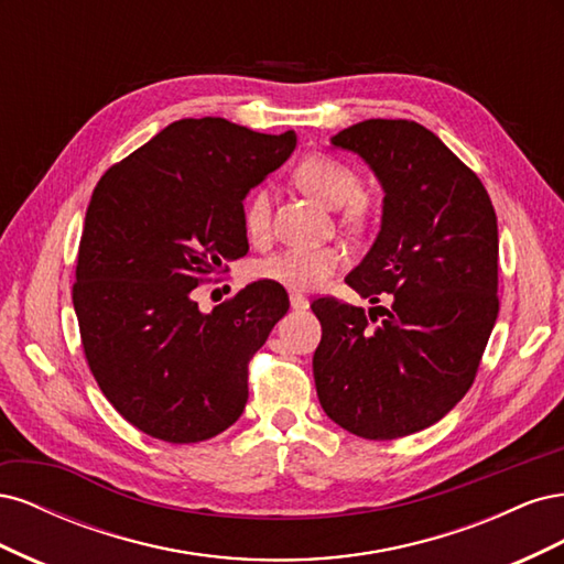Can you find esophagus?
Instances as JSON below:
<instances>
[{
	"mask_svg": "<svg viewBox=\"0 0 564 564\" xmlns=\"http://www.w3.org/2000/svg\"><path fill=\"white\" fill-rule=\"evenodd\" d=\"M289 301H292V308L294 311H305V308H308V299H305L303 294H292V296H289Z\"/></svg>",
	"mask_w": 564,
	"mask_h": 564,
	"instance_id": "1",
	"label": "esophagus"
}]
</instances>
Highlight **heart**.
I'll return each mask as SVG.
<instances>
[{
    "mask_svg": "<svg viewBox=\"0 0 564 564\" xmlns=\"http://www.w3.org/2000/svg\"><path fill=\"white\" fill-rule=\"evenodd\" d=\"M294 181L303 193L322 202L324 207H344V224L348 228L360 230L367 224V199L360 195V176L346 162L313 152L296 164ZM242 224L251 242L265 240L270 230L268 187L251 191L242 209ZM340 263H344V251L336 245L286 247L256 263L253 275L294 292H311L327 282Z\"/></svg>",
    "mask_w": 564,
    "mask_h": 564,
    "instance_id": "1",
    "label": "heart"
}]
</instances>
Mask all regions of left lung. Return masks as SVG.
Segmentation results:
<instances>
[{"instance_id":"8db88e82","label":"left lung","mask_w":564,"mask_h":564,"mask_svg":"<svg viewBox=\"0 0 564 564\" xmlns=\"http://www.w3.org/2000/svg\"><path fill=\"white\" fill-rule=\"evenodd\" d=\"M383 187L381 230L348 286L373 303L317 299V398L365 440L437 423L475 381L499 315V230L482 181L433 131L409 119H365L332 135ZM388 300V310L377 306ZM382 315L379 325L376 313Z\"/></svg>"}]
</instances>
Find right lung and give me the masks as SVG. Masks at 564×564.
<instances>
[{"label":"right lung","mask_w":564,"mask_h":564,"mask_svg":"<svg viewBox=\"0 0 564 564\" xmlns=\"http://www.w3.org/2000/svg\"><path fill=\"white\" fill-rule=\"evenodd\" d=\"M294 148V131L178 119L98 181L73 303L96 383L145 435L191 445L242 416L247 365L289 296L259 280L202 313L193 289L249 251L242 202Z\"/></svg>","instance_id":"right-lung-1"}]
</instances>
